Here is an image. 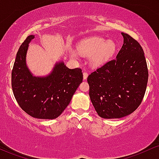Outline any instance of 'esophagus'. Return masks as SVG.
<instances>
[{
    "mask_svg": "<svg viewBox=\"0 0 159 159\" xmlns=\"http://www.w3.org/2000/svg\"><path fill=\"white\" fill-rule=\"evenodd\" d=\"M88 76H89V74L87 72L83 73V80H86L88 78Z\"/></svg>",
    "mask_w": 159,
    "mask_h": 159,
    "instance_id": "esophagus-1",
    "label": "esophagus"
}]
</instances>
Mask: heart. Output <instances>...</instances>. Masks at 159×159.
Wrapping results in <instances>:
<instances>
[{"mask_svg": "<svg viewBox=\"0 0 159 159\" xmlns=\"http://www.w3.org/2000/svg\"><path fill=\"white\" fill-rule=\"evenodd\" d=\"M116 44L112 40H107L100 36H90L81 40L76 45L80 53L89 55V60L92 66L98 67L103 65L116 51ZM72 57L77 59L75 50L70 51Z\"/></svg>", "mask_w": 159, "mask_h": 159, "instance_id": "1", "label": "heart"}]
</instances>
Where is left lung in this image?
Masks as SVG:
<instances>
[{"label": "left lung", "mask_w": 159, "mask_h": 159, "mask_svg": "<svg viewBox=\"0 0 159 159\" xmlns=\"http://www.w3.org/2000/svg\"><path fill=\"white\" fill-rule=\"evenodd\" d=\"M124 44L116 59L88 76L89 97L97 113L106 119L130 115L140 106L146 91L148 69L137 41L121 33Z\"/></svg>", "instance_id": "obj_1"}]
</instances>
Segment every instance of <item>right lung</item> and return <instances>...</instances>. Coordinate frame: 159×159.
I'll use <instances>...</instances> for the list:
<instances>
[{"instance_id":"1","label":"right lung","mask_w":159,"mask_h":159,"mask_svg":"<svg viewBox=\"0 0 159 159\" xmlns=\"http://www.w3.org/2000/svg\"><path fill=\"white\" fill-rule=\"evenodd\" d=\"M35 35H28L16 54L12 71L13 94L20 107L33 117L55 119L70 103L80 83V68L69 69L57 61L48 75L35 76L28 68L26 57L29 44Z\"/></svg>"}]
</instances>
